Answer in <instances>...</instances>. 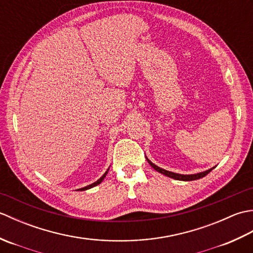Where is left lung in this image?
<instances>
[{
	"mask_svg": "<svg viewBox=\"0 0 253 253\" xmlns=\"http://www.w3.org/2000/svg\"><path fill=\"white\" fill-rule=\"evenodd\" d=\"M146 159H147V161H148V163H149L150 165H151L155 170L159 171V173L163 174V175H165V176H168V177H169V178H173V179H176V180H182V181H190V180H196V179H199V178H202V177H204L207 174H209L210 171H211L214 168H215V166H214V168L210 169H207V170H204V171H201V173L184 175V174L173 173V171H169V170H166V169H161V168H159L158 165H155L154 163H152L151 161H150L147 157H146Z\"/></svg>",
	"mask_w": 253,
	"mask_h": 253,
	"instance_id": "left-lung-1",
	"label": "left lung"
}]
</instances>
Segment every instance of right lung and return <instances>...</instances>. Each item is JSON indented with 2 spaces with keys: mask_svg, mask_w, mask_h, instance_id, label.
<instances>
[{
  "mask_svg": "<svg viewBox=\"0 0 253 253\" xmlns=\"http://www.w3.org/2000/svg\"><path fill=\"white\" fill-rule=\"evenodd\" d=\"M109 169H110V168L107 169V170L105 171V173H104L103 175H102L101 178H99L98 180L94 181L93 184H91V185H89V186H85V187H84V188H80V189H78V191H84V190H88V189H90V188H93V187H95V186H98L99 184H101V182L103 181V179L105 178V176L107 175V171H109Z\"/></svg>",
  "mask_w": 253,
  "mask_h": 253,
  "instance_id": "obj_1",
  "label": "right lung"
}]
</instances>
